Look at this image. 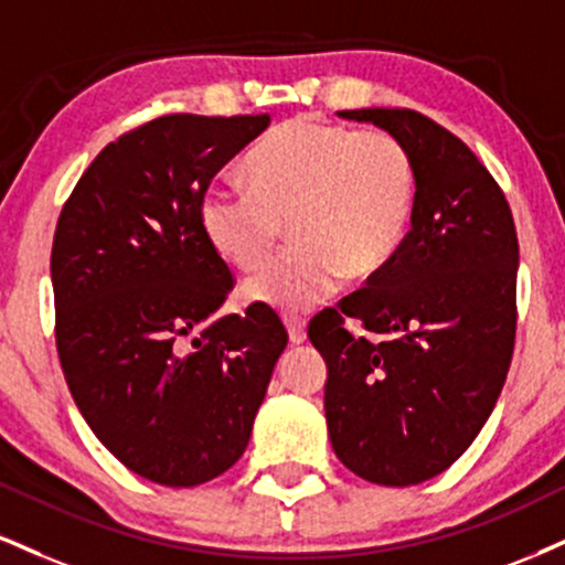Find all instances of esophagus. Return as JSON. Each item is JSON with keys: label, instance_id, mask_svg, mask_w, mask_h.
I'll return each instance as SVG.
<instances>
[{"label": "esophagus", "instance_id": "esophagus-1", "mask_svg": "<svg viewBox=\"0 0 565 565\" xmlns=\"http://www.w3.org/2000/svg\"><path fill=\"white\" fill-rule=\"evenodd\" d=\"M284 326H287V331H289V342H291V344H302L305 339H308V329H305V321H302V318L287 316V318H284Z\"/></svg>", "mask_w": 565, "mask_h": 565}]
</instances>
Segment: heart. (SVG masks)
<instances>
[{
  "mask_svg": "<svg viewBox=\"0 0 565 565\" xmlns=\"http://www.w3.org/2000/svg\"><path fill=\"white\" fill-rule=\"evenodd\" d=\"M253 189L210 186L200 228L236 270H257L281 223L295 247L244 284V300L302 312L329 300L344 278L382 274L403 247L416 202V166L386 131L291 118L247 158Z\"/></svg>",
  "mask_w": 565,
  "mask_h": 565,
  "instance_id": "b5f03b06",
  "label": "heart"
}]
</instances>
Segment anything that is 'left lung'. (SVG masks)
I'll return each instance as SVG.
<instances>
[{
  "mask_svg": "<svg viewBox=\"0 0 565 565\" xmlns=\"http://www.w3.org/2000/svg\"><path fill=\"white\" fill-rule=\"evenodd\" d=\"M339 118L397 136L416 166L403 247L308 337L329 369L326 424L337 458L371 484L447 471L494 411L515 342L519 239L498 181L458 136L416 110ZM355 317L373 340L343 323Z\"/></svg>",
  "mask_w": 565,
  "mask_h": 565,
  "instance_id": "left-lung-1",
  "label": "left lung"
}]
</instances>
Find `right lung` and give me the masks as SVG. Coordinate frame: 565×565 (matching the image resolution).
Returning <instances> with one entry per match:
<instances>
[{
  "label": "right lung",
  "instance_id": "right-lung-1",
  "mask_svg": "<svg viewBox=\"0 0 565 565\" xmlns=\"http://www.w3.org/2000/svg\"><path fill=\"white\" fill-rule=\"evenodd\" d=\"M270 115H162L81 175L52 244L60 365L102 445L154 484L196 487L247 450L287 329L270 308L215 318L234 289L200 200Z\"/></svg>",
  "mask_w": 565,
  "mask_h": 565
}]
</instances>
